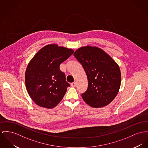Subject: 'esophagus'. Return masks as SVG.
<instances>
[{
	"instance_id": "obj_1",
	"label": "esophagus",
	"mask_w": 148,
	"mask_h": 148,
	"mask_svg": "<svg viewBox=\"0 0 148 148\" xmlns=\"http://www.w3.org/2000/svg\"><path fill=\"white\" fill-rule=\"evenodd\" d=\"M71 86H72V87H75L76 86V82H72V83H71Z\"/></svg>"
}]
</instances>
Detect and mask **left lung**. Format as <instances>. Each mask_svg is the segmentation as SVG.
Masks as SVG:
<instances>
[{
  "label": "left lung",
  "mask_w": 148,
  "mask_h": 148,
  "mask_svg": "<svg viewBox=\"0 0 148 148\" xmlns=\"http://www.w3.org/2000/svg\"><path fill=\"white\" fill-rule=\"evenodd\" d=\"M73 55L82 65L88 79V90L81 95L84 101L94 108L108 105L118 94L121 86L118 64L97 47H81Z\"/></svg>",
  "instance_id": "8db88e82"
}]
</instances>
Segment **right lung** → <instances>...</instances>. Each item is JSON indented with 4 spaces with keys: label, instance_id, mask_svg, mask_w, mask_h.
Returning a JSON list of instances; mask_svg holds the SVG:
<instances>
[{
    "label": "right lung",
    "instance_id": "add662e5",
    "mask_svg": "<svg viewBox=\"0 0 148 148\" xmlns=\"http://www.w3.org/2000/svg\"><path fill=\"white\" fill-rule=\"evenodd\" d=\"M73 52L51 44L40 49L31 59L25 72V85L30 98L38 106L53 108L62 100L70 85L59 66Z\"/></svg>",
    "mask_w": 148,
    "mask_h": 148
}]
</instances>
